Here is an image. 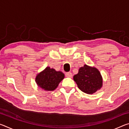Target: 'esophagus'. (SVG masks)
Here are the masks:
<instances>
[{"label": "esophagus", "mask_w": 129, "mask_h": 129, "mask_svg": "<svg viewBox=\"0 0 129 129\" xmlns=\"http://www.w3.org/2000/svg\"><path fill=\"white\" fill-rule=\"evenodd\" d=\"M65 76L68 77H72V73L71 72H67L65 73Z\"/></svg>", "instance_id": "34e87169"}]
</instances>
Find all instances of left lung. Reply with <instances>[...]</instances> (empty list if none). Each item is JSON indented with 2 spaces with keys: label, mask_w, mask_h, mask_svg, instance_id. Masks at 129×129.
<instances>
[{
  "label": "left lung",
  "mask_w": 129,
  "mask_h": 129,
  "mask_svg": "<svg viewBox=\"0 0 129 129\" xmlns=\"http://www.w3.org/2000/svg\"><path fill=\"white\" fill-rule=\"evenodd\" d=\"M73 80L79 89L89 94L95 93L102 85V76L99 70L87 65L80 68L78 73L73 76Z\"/></svg>",
  "instance_id": "left-lung-1"
}]
</instances>
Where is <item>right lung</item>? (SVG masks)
I'll list each match as a JSON object with an SVG mask.
<instances>
[{
    "mask_svg": "<svg viewBox=\"0 0 129 129\" xmlns=\"http://www.w3.org/2000/svg\"><path fill=\"white\" fill-rule=\"evenodd\" d=\"M64 78V75L61 72L56 71L54 69L47 67L37 75L36 82L38 86L44 90L53 91Z\"/></svg>",
    "mask_w": 129,
    "mask_h": 129,
    "instance_id": "add662e5",
    "label": "right lung"
}]
</instances>
